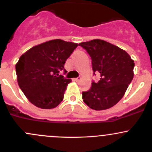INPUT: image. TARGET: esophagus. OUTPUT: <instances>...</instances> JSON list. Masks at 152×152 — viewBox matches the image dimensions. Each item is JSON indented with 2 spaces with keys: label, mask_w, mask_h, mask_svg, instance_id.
<instances>
[{
  "label": "esophagus",
  "mask_w": 152,
  "mask_h": 152,
  "mask_svg": "<svg viewBox=\"0 0 152 152\" xmlns=\"http://www.w3.org/2000/svg\"><path fill=\"white\" fill-rule=\"evenodd\" d=\"M80 80H81V77H77L74 79V81H76V82H79Z\"/></svg>",
  "instance_id": "obj_1"
}]
</instances>
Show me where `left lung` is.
Returning <instances> with one entry per match:
<instances>
[{
	"instance_id": "obj_1",
	"label": "left lung",
	"mask_w": 152,
	"mask_h": 152,
	"mask_svg": "<svg viewBox=\"0 0 152 152\" xmlns=\"http://www.w3.org/2000/svg\"><path fill=\"white\" fill-rule=\"evenodd\" d=\"M79 45L91 58L93 75L100 76L99 82L93 81L90 90L82 92L84 102L95 110L113 107L123 98L132 80L134 61L123 49L102 39Z\"/></svg>"
}]
</instances>
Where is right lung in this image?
<instances>
[{
    "mask_svg": "<svg viewBox=\"0 0 152 152\" xmlns=\"http://www.w3.org/2000/svg\"><path fill=\"white\" fill-rule=\"evenodd\" d=\"M77 43L56 39L39 44L27 50L17 63V78L20 88L29 102L42 109L57 107L64 98L71 79L59 72L65 70L67 58Z\"/></svg>",
    "mask_w": 152,
    "mask_h": 152,
    "instance_id": "1",
    "label": "right lung"
}]
</instances>
